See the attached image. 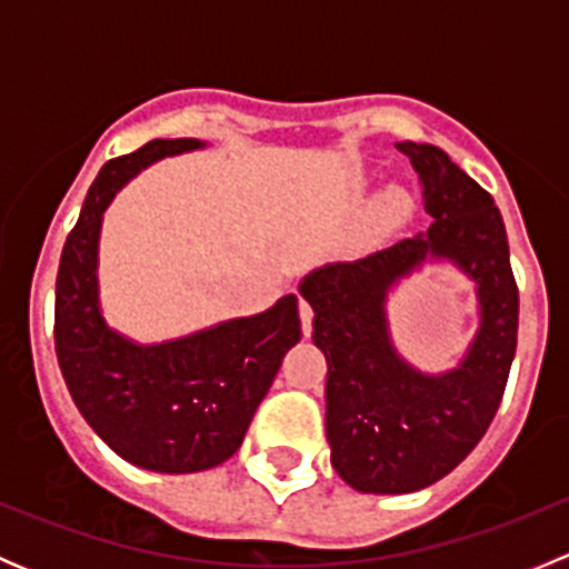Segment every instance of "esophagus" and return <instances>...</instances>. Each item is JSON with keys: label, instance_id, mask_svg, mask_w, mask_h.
Returning <instances> with one entry per match:
<instances>
[{"label": "esophagus", "instance_id": "obj_1", "mask_svg": "<svg viewBox=\"0 0 569 569\" xmlns=\"http://www.w3.org/2000/svg\"><path fill=\"white\" fill-rule=\"evenodd\" d=\"M300 321H302V332H306V336H311V330H313V308L308 306L306 300H300Z\"/></svg>", "mask_w": 569, "mask_h": 569}]
</instances>
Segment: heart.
<instances>
[{"label":"heart","instance_id":"b5f03b06","mask_svg":"<svg viewBox=\"0 0 569 569\" xmlns=\"http://www.w3.org/2000/svg\"><path fill=\"white\" fill-rule=\"evenodd\" d=\"M412 214V194L405 187H391L382 189L369 206V214H366V233L369 237H391L393 231H399Z\"/></svg>","mask_w":569,"mask_h":569}]
</instances>
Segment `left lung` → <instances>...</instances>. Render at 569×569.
<instances>
[{
    "label": "left lung",
    "instance_id": "1",
    "mask_svg": "<svg viewBox=\"0 0 569 569\" xmlns=\"http://www.w3.org/2000/svg\"><path fill=\"white\" fill-rule=\"evenodd\" d=\"M423 187L427 233L358 261L313 269L300 295L327 358V443L336 473L360 492H416L476 449L501 405L518 347V283L490 192L427 142H396ZM427 260H451L477 283L480 330L457 370L423 376L395 352L387 295Z\"/></svg>",
    "mask_w": 569,
    "mask_h": 569
}]
</instances>
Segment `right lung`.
I'll return each mask as SVG.
<instances>
[{
  "label": "right lung",
  "mask_w": 569,
  "mask_h": 569,
  "mask_svg": "<svg viewBox=\"0 0 569 569\" xmlns=\"http://www.w3.org/2000/svg\"><path fill=\"white\" fill-rule=\"evenodd\" d=\"M203 146L192 137L151 140L107 162L57 269L54 349L73 405L114 455L157 473L209 470L237 455L283 355L302 336L295 295L162 343H137L107 325L96 274L107 206L142 168Z\"/></svg>",
  "instance_id": "right-lung-1"
}]
</instances>
